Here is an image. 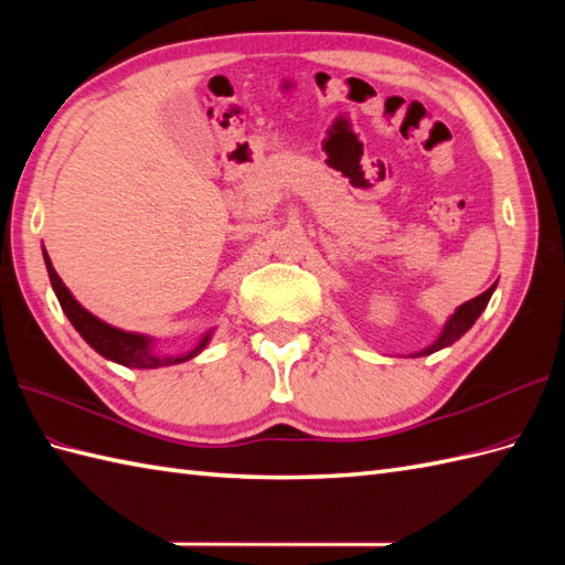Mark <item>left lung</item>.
Returning a JSON list of instances; mask_svg holds the SVG:
<instances>
[{"mask_svg": "<svg viewBox=\"0 0 565 565\" xmlns=\"http://www.w3.org/2000/svg\"><path fill=\"white\" fill-rule=\"evenodd\" d=\"M493 291H495V284L490 286V289H488L486 294L476 296V298H471V301H466L463 306L456 308V313L447 320V326H444L439 338H437L435 342H431L429 347H425L423 352H417L415 356L435 354V352L444 350V347H449V344H454L459 338H463V334H466L468 330H471V326L478 320V316H481L483 310H486V306H488V301H490V296H493Z\"/></svg>", "mask_w": 565, "mask_h": 565, "instance_id": "1", "label": "left lung"}]
</instances>
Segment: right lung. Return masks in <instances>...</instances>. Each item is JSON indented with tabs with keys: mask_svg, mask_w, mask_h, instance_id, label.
<instances>
[{
	"mask_svg": "<svg viewBox=\"0 0 565 565\" xmlns=\"http://www.w3.org/2000/svg\"><path fill=\"white\" fill-rule=\"evenodd\" d=\"M43 259H45L47 276H51L53 291H55L57 301H60V308L65 310V316L72 322V328H75L82 334V340L87 342L94 352H99L102 356L111 359V362H116V364H124V366H130V369H160V366L182 364V362H189V359H194L211 340L213 330L203 334L194 350L186 352V354L172 356V354L154 352L152 350V338H148V334L118 330V328L109 326V322L99 320L97 316H92L84 306H79L75 301V296L70 294V289L63 284V279H60L57 271L53 269V262H51V257H47L45 249H43Z\"/></svg>",
	"mask_w": 565,
	"mask_h": 565,
	"instance_id": "1",
	"label": "right lung"
}]
</instances>
